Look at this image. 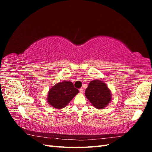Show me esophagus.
<instances>
[{
  "label": "esophagus",
  "mask_w": 152,
  "mask_h": 152,
  "mask_svg": "<svg viewBox=\"0 0 152 152\" xmlns=\"http://www.w3.org/2000/svg\"><path fill=\"white\" fill-rule=\"evenodd\" d=\"M79 91H80V93H83V92H84V89H83V88H80V89H79Z\"/></svg>",
  "instance_id": "esophagus-1"
}]
</instances>
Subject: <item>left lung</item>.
Returning <instances> with one entry per match:
<instances>
[{
    "label": "left lung",
    "instance_id": "left-lung-1",
    "mask_svg": "<svg viewBox=\"0 0 152 152\" xmlns=\"http://www.w3.org/2000/svg\"><path fill=\"white\" fill-rule=\"evenodd\" d=\"M86 98L97 109H103L112 100L111 91L104 82L99 80L91 81L86 89Z\"/></svg>",
    "mask_w": 152,
    "mask_h": 152
}]
</instances>
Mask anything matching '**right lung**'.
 Wrapping results in <instances>:
<instances>
[{"mask_svg":"<svg viewBox=\"0 0 152 152\" xmlns=\"http://www.w3.org/2000/svg\"><path fill=\"white\" fill-rule=\"evenodd\" d=\"M79 92L72 82L63 80L55 84L49 89L47 102L53 107L61 109L65 107Z\"/></svg>","mask_w":152,"mask_h":152,"instance_id":"add662e5","label":"right lung"}]
</instances>
